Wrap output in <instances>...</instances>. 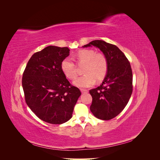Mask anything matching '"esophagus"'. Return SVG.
Returning a JSON list of instances; mask_svg holds the SVG:
<instances>
[{
	"mask_svg": "<svg viewBox=\"0 0 160 160\" xmlns=\"http://www.w3.org/2000/svg\"><path fill=\"white\" fill-rule=\"evenodd\" d=\"M81 91L82 93H88V90L85 89H81Z\"/></svg>",
	"mask_w": 160,
	"mask_h": 160,
	"instance_id": "obj_1",
	"label": "esophagus"
}]
</instances>
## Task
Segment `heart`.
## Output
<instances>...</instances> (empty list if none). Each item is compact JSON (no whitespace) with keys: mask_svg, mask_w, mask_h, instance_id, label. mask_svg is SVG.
Returning a JSON list of instances; mask_svg holds the SVG:
<instances>
[{"mask_svg":"<svg viewBox=\"0 0 160 160\" xmlns=\"http://www.w3.org/2000/svg\"><path fill=\"white\" fill-rule=\"evenodd\" d=\"M76 61L79 65H85L83 72L85 74L74 81L79 88H88L96 81H102L108 73V60L103 53L95 52L92 49H81L76 55ZM61 69L64 75L69 79L77 77V66L69 58L61 62Z\"/></svg>","mask_w":160,"mask_h":160,"instance_id":"b5f03b06","label":"heart"}]
</instances>
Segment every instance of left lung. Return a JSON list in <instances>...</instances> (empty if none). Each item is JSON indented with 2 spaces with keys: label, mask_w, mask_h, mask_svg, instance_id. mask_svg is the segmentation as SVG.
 I'll return each mask as SVG.
<instances>
[{
  "label": "left lung",
  "mask_w": 160,
  "mask_h": 160,
  "mask_svg": "<svg viewBox=\"0 0 160 160\" xmlns=\"http://www.w3.org/2000/svg\"><path fill=\"white\" fill-rule=\"evenodd\" d=\"M95 46L108 60V71L102 84L89 90L92 96L90 110L95 117L109 120L118 115L127 105L133 91L132 67L124 53L115 45L101 40L83 47Z\"/></svg>",
  "instance_id": "left-lung-1"
}]
</instances>
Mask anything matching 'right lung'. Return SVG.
I'll return each mask as SVG.
<instances>
[{
    "mask_svg": "<svg viewBox=\"0 0 160 160\" xmlns=\"http://www.w3.org/2000/svg\"><path fill=\"white\" fill-rule=\"evenodd\" d=\"M69 55L68 47H47L34 53L23 72L22 85L26 103L47 123L62 124L69 120L81 94L61 69V62Z\"/></svg>",
    "mask_w": 160,
    "mask_h": 160,
    "instance_id": "obj_1",
    "label": "right lung"
}]
</instances>
